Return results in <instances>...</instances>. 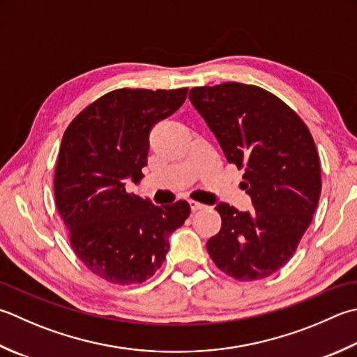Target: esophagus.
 Instances as JSON below:
<instances>
[{"label": "esophagus", "mask_w": 357, "mask_h": 357, "mask_svg": "<svg viewBox=\"0 0 357 357\" xmlns=\"http://www.w3.org/2000/svg\"><path fill=\"white\" fill-rule=\"evenodd\" d=\"M188 204H190L192 212H198V211H201V208H206V206H204V204H201V202H198V201H193V199L188 201Z\"/></svg>", "instance_id": "34e87169"}]
</instances>
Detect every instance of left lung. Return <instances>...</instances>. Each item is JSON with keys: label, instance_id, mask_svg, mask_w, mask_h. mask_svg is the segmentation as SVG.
I'll return each instance as SVG.
<instances>
[{"label": "left lung", "instance_id": "1", "mask_svg": "<svg viewBox=\"0 0 357 357\" xmlns=\"http://www.w3.org/2000/svg\"><path fill=\"white\" fill-rule=\"evenodd\" d=\"M188 99L227 162L244 169L240 187L255 208L216 206L221 229L207 241L208 255L235 280H261L289 261L311 225L322 190L316 144L296 111L260 86H197Z\"/></svg>", "mask_w": 357, "mask_h": 357}]
</instances>
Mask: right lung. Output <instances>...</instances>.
I'll return each instance as SVG.
<instances>
[{
    "mask_svg": "<svg viewBox=\"0 0 357 357\" xmlns=\"http://www.w3.org/2000/svg\"><path fill=\"white\" fill-rule=\"evenodd\" d=\"M187 88H122L75 116L63 135L54 176L57 211L74 254L114 284L144 283L162 266L169 236L190 215L187 201L155 206L128 193L149 156V136L173 114Z\"/></svg>",
    "mask_w": 357,
    "mask_h": 357,
    "instance_id": "obj_1",
    "label": "right lung"
}]
</instances>
